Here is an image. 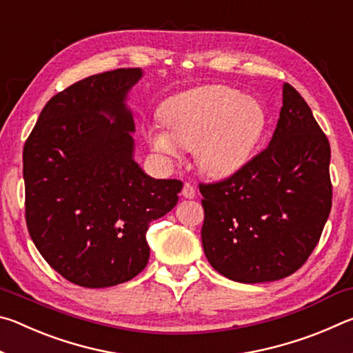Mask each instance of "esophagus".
I'll list each match as a JSON object with an SVG mask.
<instances>
[{
	"label": "esophagus",
	"instance_id": "1",
	"mask_svg": "<svg viewBox=\"0 0 353 353\" xmlns=\"http://www.w3.org/2000/svg\"><path fill=\"white\" fill-rule=\"evenodd\" d=\"M182 196H183V198H187V199H193L194 196H196V190H194L193 185L188 183V182H185L183 183V188H182Z\"/></svg>",
	"mask_w": 353,
	"mask_h": 353
}]
</instances>
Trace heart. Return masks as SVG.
I'll return each instance as SVG.
<instances>
[{
	"label": "heart",
	"instance_id": "heart-1",
	"mask_svg": "<svg viewBox=\"0 0 353 353\" xmlns=\"http://www.w3.org/2000/svg\"><path fill=\"white\" fill-rule=\"evenodd\" d=\"M160 124H148L145 139L155 152L177 159L194 148L199 168L210 177H229L246 166L266 129L259 101L224 85L179 93L162 107Z\"/></svg>",
	"mask_w": 353,
	"mask_h": 353
}]
</instances>
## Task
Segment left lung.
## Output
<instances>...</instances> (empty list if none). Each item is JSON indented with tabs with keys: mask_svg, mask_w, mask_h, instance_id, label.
Returning a JSON list of instances; mask_svg holds the SVG:
<instances>
[{
	"mask_svg": "<svg viewBox=\"0 0 353 353\" xmlns=\"http://www.w3.org/2000/svg\"><path fill=\"white\" fill-rule=\"evenodd\" d=\"M330 143L299 92L283 105L265 151L235 174L199 183L201 238L213 270L240 283L296 272L318 244L332 208Z\"/></svg>",
	"mask_w": 353,
	"mask_h": 353,
	"instance_id": "1",
	"label": "left lung"
}]
</instances>
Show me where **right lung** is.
Instances as JSON below:
<instances>
[{
	"label": "right lung",
	"instance_id": "obj_1",
	"mask_svg": "<svg viewBox=\"0 0 353 353\" xmlns=\"http://www.w3.org/2000/svg\"><path fill=\"white\" fill-rule=\"evenodd\" d=\"M140 68L85 77L48 101L23 149L26 224L52 270L85 288L134 279L149 260V223L171 212L182 182L134 160L126 105Z\"/></svg>",
	"mask_w": 353,
	"mask_h": 353
}]
</instances>
